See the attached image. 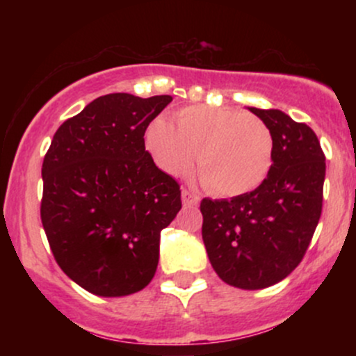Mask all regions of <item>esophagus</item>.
Returning <instances> with one entry per match:
<instances>
[{
    "label": "esophagus",
    "instance_id": "1",
    "mask_svg": "<svg viewBox=\"0 0 356 356\" xmlns=\"http://www.w3.org/2000/svg\"><path fill=\"white\" fill-rule=\"evenodd\" d=\"M182 204L186 207H195L199 204V197L195 194H192L191 191L182 189Z\"/></svg>",
    "mask_w": 356,
    "mask_h": 356
}]
</instances>
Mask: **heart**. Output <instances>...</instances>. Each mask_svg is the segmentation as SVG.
Masks as SVG:
<instances>
[{
    "mask_svg": "<svg viewBox=\"0 0 356 356\" xmlns=\"http://www.w3.org/2000/svg\"><path fill=\"white\" fill-rule=\"evenodd\" d=\"M145 147L162 172L184 175L197 154L202 182L219 195H243L266 181L275 159L269 127L241 108L192 105L174 115V127L155 118Z\"/></svg>",
    "mask_w": 356,
    "mask_h": 356,
    "instance_id": "heart-1",
    "label": "heart"
}]
</instances>
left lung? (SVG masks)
Masks as SVG:
<instances>
[{
  "label": "left lung",
  "instance_id": "left-lung-1",
  "mask_svg": "<svg viewBox=\"0 0 356 356\" xmlns=\"http://www.w3.org/2000/svg\"><path fill=\"white\" fill-rule=\"evenodd\" d=\"M271 130L275 159L266 181L232 199H202V241L224 283L263 289L303 259L321 216L325 154L316 134L281 110L248 107Z\"/></svg>",
  "mask_w": 356,
  "mask_h": 356
}]
</instances>
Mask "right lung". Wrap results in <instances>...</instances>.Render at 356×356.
Instances as JSON below:
<instances>
[{
    "label": "right lung",
    "mask_w": 356,
    "mask_h": 356,
    "mask_svg": "<svg viewBox=\"0 0 356 356\" xmlns=\"http://www.w3.org/2000/svg\"><path fill=\"white\" fill-rule=\"evenodd\" d=\"M170 102L99 97L60 125L44 155L43 229L58 266L92 295H134L155 275L161 231L182 204L144 134Z\"/></svg>",
    "instance_id": "obj_1"
}]
</instances>
